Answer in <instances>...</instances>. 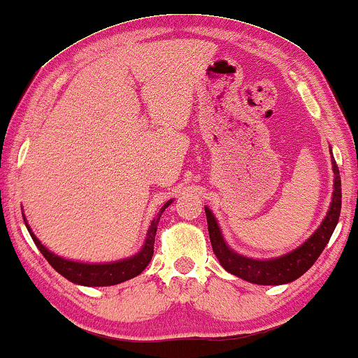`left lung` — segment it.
I'll list each match as a JSON object with an SVG mask.
<instances>
[{"instance_id":"obj_1","label":"left lung","mask_w":358,"mask_h":358,"mask_svg":"<svg viewBox=\"0 0 358 358\" xmlns=\"http://www.w3.org/2000/svg\"><path fill=\"white\" fill-rule=\"evenodd\" d=\"M332 171H334V192L332 202L329 207L327 215L324 217L322 224L319 229L309 236L308 240L301 245L299 248L282 255V257L273 259H255L243 257L236 253L225 243L222 236L220 227L217 224L213 213L206 207L208 235H210V243L213 253L219 258L222 266L231 275L241 278V280L253 282V285H286L298 280L306 271L315 263V259L321 257L326 245L331 240V235L336 230V225L341 217L342 206V190H341V176L338 168L332 156Z\"/></svg>"}]
</instances>
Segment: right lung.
Wrapping results in <instances>:
<instances>
[{"label": "right lung", "instance_id": "obj_1", "mask_svg": "<svg viewBox=\"0 0 358 358\" xmlns=\"http://www.w3.org/2000/svg\"><path fill=\"white\" fill-rule=\"evenodd\" d=\"M171 202L173 201L166 202L159 210V213L152 219L150 230H148L146 234L145 245H143V248L139 250V253H136L131 258L120 259V262H113V263H100V264L78 263V262H71V259H66L62 257H57V255L49 252V250L45 248L39 240H37V236L32 234L27 224L26 227L27 230H29L32 240H34L36 247L39 248V252L44 255V258L48 259L50 266H52L59 275H62L64 278H67L69 281L76 282V285H82V286H113V285H118V282L128 281L131 280V278L138 276L139 273L150 264L152 253H155V236H156L157 224H159V219H161V213L169 207Z\"/></svg>", "mask_w": 358, "mask_h": 358}]
</instances>
